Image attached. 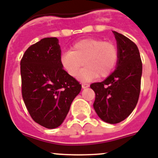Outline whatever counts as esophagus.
Masks as SVG:
<instances>
[{
    "label": "esophagus",
    "instance_id": "34e87169",
    "mask_svg": "<svg viewBox=\"0 0 158 158\" xmlns=\"http://www.w3.org/2000/svg\"><path fill=\"white\" fill-rule=\"evenodd\" d=\"M89 85L88 84V83H82V87L83 88V89H84V88L89 87Z\"/></svg>",
    "mask_w": 158,
    "mask_h": 158
}]
</instances>
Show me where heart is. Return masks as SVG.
Returning a JSON list of instances; mask_svg holds the SVG:
<instances>
[{
	"instance_id": "b5f03b06",
	"label": "heart",
	"mask_w": 158,
	"mask_h": 158,
	"mask_svg": "<svg viewBox=\"0 0 158 158\" xmlns=\"http://www.w3.org/2000/svg\"><path fill=\"white\" fill-rule=\"evenodd\" d=\"M118 57L119 50L115 43L87 38L76 42L72 51H65L60 61L64 69L72 77L78 76L85 64L86 68L79 75V79L86 81L109 76L116 67Z\"/></svg>"
}]
</instances>
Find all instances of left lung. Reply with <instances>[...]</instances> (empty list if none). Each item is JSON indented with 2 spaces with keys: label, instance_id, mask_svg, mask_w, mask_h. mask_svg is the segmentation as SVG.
<instances>
[{
  "label": "left lung",
  "instance_id": "8db88e82",
  "mask_svg": "<svg viewBox=\"0 0 158 158\" xmlns=\"http://www.w3.org/2000/svg\"><path fill=\"white\" fill-rule=\"evenodd\" d=\"M119 50L116 69L106 79L94 82V109L103 121L118 123L125 120L139 101L143 64L137 45L124 35L113 31Z\"/></svg>",
  "mask_w": 158,
  "mask_h": 158
}]
</instances>
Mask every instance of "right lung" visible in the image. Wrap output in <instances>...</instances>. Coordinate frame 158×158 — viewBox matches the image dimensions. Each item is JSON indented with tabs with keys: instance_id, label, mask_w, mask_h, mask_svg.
Instances as JSON below:
<instances>
[{
	"instance_id": "1",
	"label": "right lung",
	"mask_w": 158,
	"mask_h": 158,
	"mask_svg": "<svg viewBox=\"0 0 158 158\" xmlns=\"http://www.w3.org/2000/svg\"><path fill=\"white\" fill-rule=\"evenodd\" d=\"M56 38L31 45L20 61L22 97L31 118L46 128L59 127L82 86L61 64Z\"/></svg>"
}]
</instances>
